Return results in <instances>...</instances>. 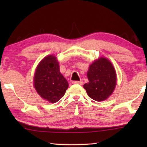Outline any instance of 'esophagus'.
Instances as JSON below:
<instances>
[{
    "mask_svg": "<svg viewBox=\"0 0 147 147\" xmlns=\"http://www.w3.org/2000/svg\"><path fill=\"white\" fill-rule=\"evenodd\" d=\"M73 84H80V85H82L83 82L82 81H73Z\"/></svg>",
    "mask_w": 147,
    "mask_h": 147,
    "instance_id": "esophagus-1",
    "label": "esophagus"
}]
</instances>
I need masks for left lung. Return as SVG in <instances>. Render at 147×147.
I'll return each mask as SVG.
<instances>
[{
	"instance_id": "1",
	"label": "left lung",
	"mask_w": 147,
	"mask_h": 147,
	"mask_svg": "<svg viewBox=\"0 0 147 147\" xmlns=\"http://www.w3.org/2000/svg\"><path fill=\"white\" fill-rule=\"evenodd\" d=\"M89 82L84 85L88 96L96 101H103L113 93L116 86V73L108 59L100 58L92 63L88 71Z\"/></svg>"
}]
</instances>
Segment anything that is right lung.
Segmentation results:
<instances>
[{"instance_id":"add662e5","label":"right lung","mask_w":147,"mask_h":147,"mask_svg":"<svg viewBox=\"0 0 147 147\" xmlns=\"http://www.w3.org/2000/svg\"><path fill=\"white\" fill-rule=\"evenodd\" d=\"M34 87L42 98L55 103L63 97L69 84L59 72V63L53 55L39 63L34 75Z\"/></svg>"}]
</instances>
